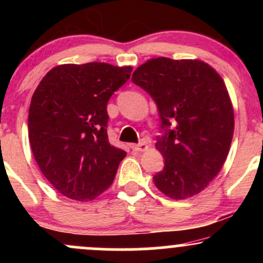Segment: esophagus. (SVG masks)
Instances as JSON below:
<instances>
[{
	"label": "esophagus",
	"mask_w": 263,
	"mask_h": 263,
	"mask_svg": "<svg viewBox=\"0 0 263 263\" xmlns=\"http://www.w3.org/2000/svg\"><path fill=\"white\" fill-rule=\"evenodd\" d=\"M131 148L134 151H138V152H143V151H146L148 148V146H147L146 142H138V143H134L131 144Z\"/></svg>",
	"instance_id": "obj_1"
}]
</instances>
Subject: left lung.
I'll return each mask as SVG.
<instances>
[{
    "mask_svg": "<svg viewBox=\"0 0 263 263\" xmlns=\"http://www.w3.org/2000/svg\"><path fill=\"white\" fill-rule=\"evenodd\" d=\"M132 81L158 108L156 147L164 167L155 185L176 200L198 194L224 164L234 135V110L221 77L200 60L151 59Z\"/></svg>",
    "mask_w": 263,
    "mask_h": 263,
    "instance_id": "8db88e82",
    "label": "left lung"
}]
</instances>
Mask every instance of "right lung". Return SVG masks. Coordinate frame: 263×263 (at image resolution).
<instances>
[{"instance_id": "add662e5", "label": "right lung", "mask_w": 263, "mask_h": 263, "mask_svg": "<svg viewBox=\"0 0 263 263\" xmlns=\"http://www.w3.org/2000/svg\"><path fill=\"white\" fill-rule=\"evenodd\" d=\"M131 66L106 63L53 68L32 96L28 137L38 167L65 197L91 200L114 182L126 152L107 136V102Z\"/></svg>"}]
</instances>
